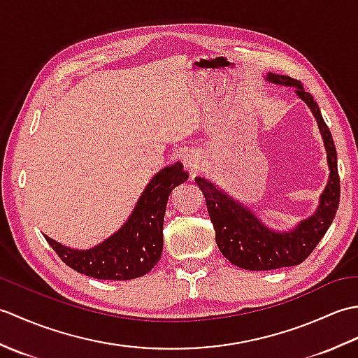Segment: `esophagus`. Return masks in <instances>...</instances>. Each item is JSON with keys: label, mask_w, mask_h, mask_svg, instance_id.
I'll return each instance as SVG.
<instances>
[{"label": "esophagus", "mask_w": 358, "mask_h": 358, "mask_svg": "<svg viewBox=\"0 0 358 358\" xmlns=\"http://www.w3.org/2000/svg\"><path fill=\"white\" fill-rule=\"evenodd\" d=\"M181 162H183L186 169L191 172L192 175H195L196 169L200 167V154L194 149H189L185 152L183 158H181Z\"/></svg>", "instance_id": "obj_1"}]
</instances>
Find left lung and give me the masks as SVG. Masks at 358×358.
Segmentation results:
<instances>
[{
	"mask_svg": "<svg viewBox=\"0 0 358 358\" xmlns=\"http://www.w3.org/2000/svg\"><path fill=\"white\" fill-rule=\"evenodd\" d=\"M266 80L273 85L295 87V94L308 104L323 136L331 172L328 185L320 195V204H318L315 214L303 220L299 226L287 232L269 229L260 218L252 214V210L231 199L222 189L212 185L209 180L201 177L195 178L204 199H206V206L210 222L214 224L215 241L220 252L232 264L249 271H271L305 262L318 245V241L323 238L326 231L329 229L340 201L337 150L334 146L329 127L326 126L322 112L318 109V104L314 101L313 95L303 89L299 80L271 72L266 75Z\"/></svg>",
	"mask_w": 358,
	"mask_h": 358,
	"instance_id": "1",
	"label": "left lung"
}]
</instances>
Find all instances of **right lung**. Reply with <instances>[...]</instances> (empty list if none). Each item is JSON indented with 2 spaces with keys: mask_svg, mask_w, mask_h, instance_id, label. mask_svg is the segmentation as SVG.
<instances>
[{
  "mask_svg": "<svg viewBox=\"0 0 358 358\" xmlns=\"http://www.w3.org/2000/svg\"><path fill=\"white\" fill-rule=\"evenodd\" d=\"M187 178L178 162L155 173L124 226L92 249H71L44 237L69 268L87 277L117 281L143 277L162 258L164 212L172 189Z\"/></svg>",
  "mask_w": 358,
  "mask_h": 358,
  "instance_id": "1",
  "label": "right lung"
}]
</instances>
